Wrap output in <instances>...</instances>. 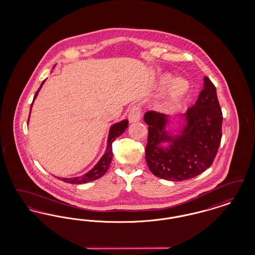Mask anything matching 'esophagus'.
Here are the masks:
<instances>
[{"mask_svg":"<svg viewBox=\"0 0 255 255\" xmlns=\"http://www.w3.org/2000/svg\"><path fill=\"white\" fill-rule=\"evenodd\" d=\"M140 107L138 105H133L129 113V121L130 122H137L140 121Z\"/></svg>","mask_w":255,"mask_h":255,"instance_id":"34e87169","label":"esophagus"}]
</instances>
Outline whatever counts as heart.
<instances>
[{
  "mask_svg": "<svg viewBox=\"0 0 255 255\" xmlns=\"http://www.w3.org/2000/svg\"><path fill=\"white\" fill-rule=\"evenodd\" d=\"M170 80H171L170 77L165 78V82H168ZM188 88H189V85H188L187 81H185L183 79H178L173 87V92H172V97H171L172 101H174V102L178 101L181 97H183L187 93Z\"/></svg>",
  "mask_w": 255,
  "mask_h": 255,
  "instance_id": "obj_1",
  "label": "heart"
}]
</instances>
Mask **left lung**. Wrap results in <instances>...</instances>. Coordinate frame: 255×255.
I'll return each instance as SVG.
<instances>
[{"label":"left lung","instance_id":"left-lung-1","mask_svg":"<svg viewBox=\"0 0 255 255\" xmlns=\"http://www.w3.org/2000/svg\"><path fill=\"white\" fill-rule=\"evenodd\" d=\"M186 126L182 135L168 136L163 131L167 117L155 111L144 114L148 124L145 158L150 171L173 182L189 180L206 171L217 155L222 138L223 114L216 88L205 77V86L195 105L183 115ZM165 141L169 147H160Z\"/></svg>","mask_w":255,"mask_h":255}]
</instances>
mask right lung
<instances>
[{
  "label": "right lung",
  "instance_id": "obj_1",
  "mask_svg": "<svg viewBox=\"0 0 255 255\" xmlns=\"http://www.w3.org/2000/svg\"><path fill=\"white\" fill-rule=\"evenodd\" d=\"M45 80L42 82V84L40 86V88L38 89V91L35 94V97L38 95V92L40 91L41 87L44 84ZM33 103V101H32ZM31 103V105H32ZM31 110V107H30ZM128 121H122V122H119L114 124L111 129H110L109 136H108V145H107V150L105 152V154L103 155V157L100 158V160L96 164V166L92 170H90L88 173H86L85 175L81 176V177H75V178H71V179H67V178H61L62 181L68 183H72V184H80V183H86V182H92L99 179L100 177H102L106 171L108 170L110 166V163L112 161L113 158V148H112V143L115 141V139L117 137H119L120 135H122V133H124V131L126 130V128L128 127Z\"/></svg>",
  "mask_w": 255,
  "mask_h": 255
}]
</instances>
